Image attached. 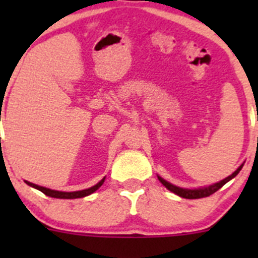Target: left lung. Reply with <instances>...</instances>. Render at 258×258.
Returning <instances> with one entry per match:
<instances>
[{"label":"left lung","instance_id":"8db88e82","mask_svg":"<svg viewBox=\"0 0 258 258\" xmlns=\"http://www.w3.org/2000/svg\"><path fill=\"white\" fill-rule=\"evenodd\" d=\"M242 167H243V163H242L240 167H238L237 170L232 173V175L228 176V177L221 179V181L216 182V183L210 184V186L199 187V188H183V187H178V186H176V184H172L171 182L166 181V179H163L161 176H158V175H157V178L160 179V182L166 187V188L170 189L171 192H173V194L177 195V196L182 197V199L195 200V199H202V197H207V196H210V195L215 194V192L218 191V189H220L223 184H226L228 181H231L232 178H235L236 176L240 173Z\"/></svg>","mask_w":258,"mask_h":258}]
</instances>
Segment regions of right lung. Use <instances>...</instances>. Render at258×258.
I'll return each instance as SVG.
<instances>
[{
	"label": "right lung",
	"instance_id": "obj_1",
	"mask_svg": "<svg viewBox=\"0 0 258 258\" xmlns=\"http://www.w3.org/2000/svg\"><path fill=\"white\" fill-rule=\"evenodd\" d=\"M105 178L103 177L101 179L98 183H96L95 186L90 187V188H86V189H81V191H74V192H63V191H56V189H51V188H47V187H43V186H38V184H35L32 183V182H28V181H25L26 183L28 184V186L33 187V188L38 189V191L43 192V194L46 195V196H49V197H53V199H66V200H72V199H81V197H86L88 196V195L93 194L95 191H97L98 188H100L101 186H102V183L105 182Z\"/></svg>",
	"mask_w": 258,
	"mask_h": 258
}]
</instances>
